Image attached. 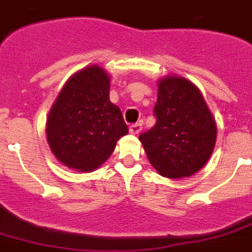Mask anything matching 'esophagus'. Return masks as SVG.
Masks as SVG:
<instances>
[{
  "label": "esophagus",
  "mask_w": 252,
  "mask_h": 252,
  "mask_svg": "<svg viewBox=\"0 0 252 252\" xmlns=\"http://www.w3.org/2000/svg\"><path fill=\"white\" fill-rule=\"evenodd\" d=\"M141 128H143V125H141V124H132L130 126V132H131V134L136 135V134H139V132H140Z\"/></svg>",
  "instance_id": "obj_1"
}]
</instances>
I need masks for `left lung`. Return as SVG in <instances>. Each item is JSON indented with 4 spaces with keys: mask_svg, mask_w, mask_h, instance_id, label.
Here are the masks:
<instances>
[{
    "mask_svg": "<svg viewBox=\"0 0 252 252\" xmlns=\"http://www.w3.org/2000/svg\"><path fill=\"white\" fill-rule=\"evenodd\" d=\"M153 112L156 125L139 140L159 175L189 177L203 168L216 145L217 126L200 90L185 77H165Z\"/></svg>",
    "mask_w": 252,
    "mask_h": 252,
    "instance_id": "8db88e82",
    "label": "left lung"
}]
</instances>
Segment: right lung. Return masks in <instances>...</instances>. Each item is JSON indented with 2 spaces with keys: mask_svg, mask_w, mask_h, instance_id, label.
Segmentation results:
<instances>
[{
  "mask_svg": "<svg viewBox=\"0 0 252 252\" xmlns=\"http://www.w3.org/2000/svg\"><path fill=\"white\" fill-rule=\"evenodd\" d=\"M127 132L121 109L109 100L108 75L98 66L71 77L47 121V139L56 158L79 171L102 164Z\"/></svg>",
  "mask_w": 252,
  "mask_h": 252,
  "instance_id": "add662e5",
  "label": "right lung"
}]
</instances>
